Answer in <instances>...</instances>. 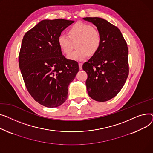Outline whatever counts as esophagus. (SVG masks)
Segmentation results:
<instances>
[{
    "instance_id": "34e87169",
    "label": "esophagus",
    "mask_w": 153,
    "mask_h": 153,
    "mask_svg": "<svg viewBox=\"0 0 153 153\" xmlns=\"http://www.w3.org/2000/svg\"><path fill=\"white\" fill-rule=\"evenodd\" d=\"M78 65H79V70H82V65H83V64H82V63L79 62V64H78Z\"/></svg>"
}]
</instances>
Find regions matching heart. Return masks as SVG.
<instances>
[{
  "label": "heart",
  "instance_id": "b5f03b06",
  "mask_svg": "<svg viewBox=\"0 0 153 153\" xmlns=\"http://www.w3.org/2000/svg\"><path fill=\"white\" fill-rule=\"evenodd\" d=\"M62 51L68 55L76 44V50L68 56V59L76 61L85 60L88 54L94 56L100 49L102 38L100 32L88 24L77 23L69 29L68 35L60 34L57 39Z\"/></svg>",
  "mask_w": 153,
  "mask_h": 153
}]
</instances>
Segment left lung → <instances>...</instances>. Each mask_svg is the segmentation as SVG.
<instances>
[{"instance_id":"8db88e82","label":"left lung","mask_w":153,"mask_h":153,"mask_svg":"<svg viewBox=\"0 0 153 153\" xmlns=\"http://www.w3.org/2000/svg\"><path fill=\"white\" fill-rule=\"evenodd\" d=\"M83 20L94 24L100 32L102 42L97 52L83 65L88 74V94L99 102L110 100L123 86L129 73L128 49L120 30L99 17Z\"/></svg>"}]
</instances>
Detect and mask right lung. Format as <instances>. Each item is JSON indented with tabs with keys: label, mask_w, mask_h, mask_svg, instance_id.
<instances>
[{
	"label": "right lung",
	"mask_w": 153,
	"mask_h": 153,
	"mask_svg": "<svg viewBox=\"0 0 153 153\" xmlns=\"http://www.w3.org/2000/svg\"><path fill=\"white\" fill-rule=\"evenodd\" d=\"M74 21L44 20L25 34L19 67L27 90L47 107L60 106L67 99L68 86L79 71L78 62L62 55L59 36Z\"/></svg>",
	"instance_id": "right-lung-1"
}]
</instances>
